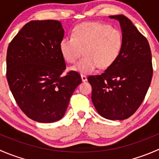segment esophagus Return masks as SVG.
<instances>
[{"instance_id":"34e87169","label":"esophagus","mask_w":159,"mask_h":159,"mask_svg":"<svg viewBox=\"0 0 159 159\" xmlns=\"http://www.w3.org/2000/svg\"><path fill=\"white\" fill-rule=\"evenodd\" d=\"M81 80H82L83 82H84V81H87L88 78H87V76H86V75H81Z\"/></svg>"}]
</instances>
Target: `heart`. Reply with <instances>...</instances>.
Returning <instances> with one entry per match:
<instances>
[{"label": "heart", "instance_id": "heart-1", "mask_svg": "<svg viewBox=\"0 0 159 159\" xmlns=\"http://www.w3.org/2000/svg\"><path fill=\"white\" fill-rule=\"evenodd\" d=\"M122 43L121 32L117 28L98 22H84L74 28L72 37L64 38L59 48L62 57L68 63H75L83 49L84 55L71 70L87 75L98 66L106 68L115 63Z\"/></svg>", "mask_w": 159, "mask_h": 159}]
</instances>
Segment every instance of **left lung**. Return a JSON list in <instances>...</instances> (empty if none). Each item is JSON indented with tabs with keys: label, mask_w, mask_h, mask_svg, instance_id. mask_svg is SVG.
<instances>
[{
	"label": "left lung",
	"mask_w": 159,
	"mask_h": 159,
	"mask_svg": "<svg viewBox=\"0 0 159 159\" xmlns=\"http://www.w3.org/2000/svg\"><path fill=\"white\" fill-rule=\"evenodd\" d=\"M120 24L122 48L115 63L102 75L89 76L91 100L100 115L124 120L139 108L152 78V53L146 38L122 14L109 16Z\"/></svg>",
	"instance_id": "obj_1"
}]
</instances>
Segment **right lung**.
<instances>
[{
    "mask_svg": "<svg viewBox=\"0 0 159 159\" xmlns=\"http://www.w3.org/2000/svg\"><path fill=\"white\" fill-rule=\"evenodd\" d=\"M58 20H31L11 41L7 52V79L22 111L30 119L51 123L63 118L70 97L81 83L66 68L60 51L64 38Z\"/></svg>",
    "mask_w": 159,
    "mask_h": 159,
    "instance_id": "obj_1",
    "label": "right lung"
}]
</instances>
